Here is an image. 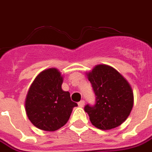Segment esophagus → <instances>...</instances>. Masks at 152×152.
Wrapping results in <instances>:
<instances>
[{"mask_svg":"<svg viewBox=\"0 0 152 152\" xmlns=\"http://www.w3.org/2000/svg\"><path fill=\"white\" fill-rule=\"evenodd\" d=\"M84 105H85V101H84V100H81V101H80V102H78V106H79L80 107H83Z\"/></svg>","mask_w":152,"mask_h":152,"instance_id":"obj_1","label":"esophagus"}]
</instances>
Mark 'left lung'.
Returning <instances> with one entry per match:
<instances>
[{
	"instance_id": "obj_1",
	"label": "left lung",
	"mask_w": 152,
	"mask_h": 152,
	"mask_svg": "<svg viewBox=\"0 0 152 152\" xmlns=\"http://www.w3.org/2000/svg\"><path fill=\"white\" fill-rule=\"evenodd\" d=\"M86 75L97 96L95 105L85 107L92 124L102 130L120 126L134 106L129 83L114 67L106 64L96 65Z\"/></svg>"
}]
</instances>
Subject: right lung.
<instances>
[{
  "label": "right lung",
  "instance_id": "obj_1",
  "mask_svg": "<svg viewBox=\"0 0 152 152\" xmlns=\"http://www.w3.org/2000/svg\"><path fill=\"white\" fill-rule=\"evenodd\" d=\"M63 76L55 67L42 71L31 83L25 99V111L31 124L41 130H58L69 120L77 103L63 91Z\"/></svg>",
  "mask_w": 152,
  "mask_h": 152
}]
</instances>
